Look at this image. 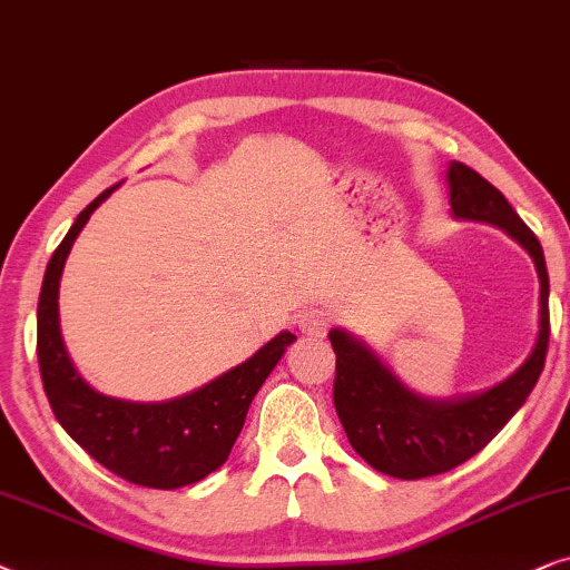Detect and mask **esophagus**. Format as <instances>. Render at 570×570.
Returning <instances> with one entry per match:
<instances>
[{
	"label": "esophagus",
	"mask_w": 570,
	"mask_h": 570,
	"mask_svg": "<svg viewBox=\"0 0 570 570\" xmlns=\"http://www.w3.org/2000/svg\"><path fill=\"white\" fill-rule=\"evenodd\" d=\"M299 331L309 338H323L325 333L331 331V315L325 313L323 307H307L302 309V315L297 317Z\"/></svg>",
	"instance_id": "1"
}]
</instances>
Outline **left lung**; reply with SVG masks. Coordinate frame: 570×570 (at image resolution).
Returning a JSON list of instances; mask_svg holds the SVG:
<instances>
[{
  "label": "left lung",
  "instance_id": "1",
  "mask_svg": "<svg viewBox=\"0 0 570 570\" xmlns=\"http://www.w3.org/2000/svg\"><path fill=\"white\" fill-rule=\"evenodd\" d=\"M449 187L453 216L500 226L534 257L540 276V336L529 360L495 389L461 401H428L404 389L391 370L348 333H328L336 352L333 404L348 443L370 466L399 480L451 472L480 453L529 399L548 356L550 278L540 239L503 193L466 164H451Z\"/></svg>",
  "mask_w": 570,
  "mask_h": 570
}]
</instances>
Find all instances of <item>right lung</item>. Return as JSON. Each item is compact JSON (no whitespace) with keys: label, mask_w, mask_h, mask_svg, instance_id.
<instances>
[{"label":"right lung","mask_w":570,"mask_h":570,"mask_svg":"<svg viewBox=\"0 0 570 570\" xmlns=\"http://www.w3.org/2000/svg\"><path fill=\"white\" fill-rule=\"evenodd\" d=\"M111 189H104L75 218L72 229L55 249L43 273L38 297V367L51 412L88 456L132 484L177 490L200 482L229 459L255 393L297 336L289 331L278 333L239 367L166 404H130L96 393L67 356L59 333L57 297L75 237Z\"/></svg>","instance_id":"right-lung-1"}]
</instances>
